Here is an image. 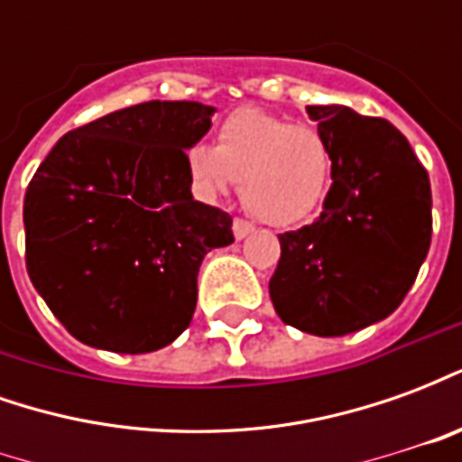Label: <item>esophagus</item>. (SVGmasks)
<instances>
[{
    "label": "esophagus",
    "instance_id": "obj_1",
    "mask_svg": "<svg viewBox=\"0 0 462 462\" xmlns=\"http://www.w3.org/2000/svg\"><path fill=\"white\" fill-rule=\"evenodd\" d=\"M252 232H254V225L247 220H235L232 222V235H235V240H245V237H250Z\"/></svg>",
    "mask_w": 462,
    "mask_h": 462
}]
</instances>
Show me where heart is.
<instances>
[{"label":"heart","instance_id":"1","mask_svg":"<svg viewBox=\"0 0 462 462\" xmlns=\"http://www.w3.org/2000/svg\"><path fill=\"white\" fill-rule=\"evenodd\" d=\"M182 161L200 200L225 198L242 180L250 210L274 227L311 220L331 188V151L324 135L260 108L227 116L215 148L192 143Z\"/></svg>","mask_w":462,"mask_h":462}]
</instances>
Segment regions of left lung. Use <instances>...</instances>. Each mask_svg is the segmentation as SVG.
I'll use <instances>...</instances> for the list:
<instances>
[{
    "label": "left lung",
    "mask_w": 462,
    "mask_h": 462,
    "mask_svg": "<svg viewBox=\"0 0 462 462\" xmlns=\"http://www.w3.org/2000/svg\"><path fill=\"white\" fill-rule=\"evenodd\" d=\"M329 143L331 188L317 220L280 235L270 297L284 324L344 337L386 319L430 247V180L403 133L348 106H307Z\"/></svg>",
    "instance_id": "8db88e82"
}]
</instances>
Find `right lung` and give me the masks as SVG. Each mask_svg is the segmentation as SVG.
Returning a JSON list of instances; mask_svg holds the SVG:
<instances>
[{
    "instance_id": "obj_1",
    "label": "right lung",
    "mask_w": 462,
    "mask_h": 462,
    "mask_svg": "<svg viewBox=\"0 0 462 462\" xmlns=\"http://www.w3.org/2000/svg\"><path fill=\"white\" fill-rule=\"evenodd\" d=\"M212 106L148 101L66 133L24 198L26 272L71 337L148 354L188 329L205 254L232 217L192 198L185 151Z\"/></svg>"
}]
</instances>
